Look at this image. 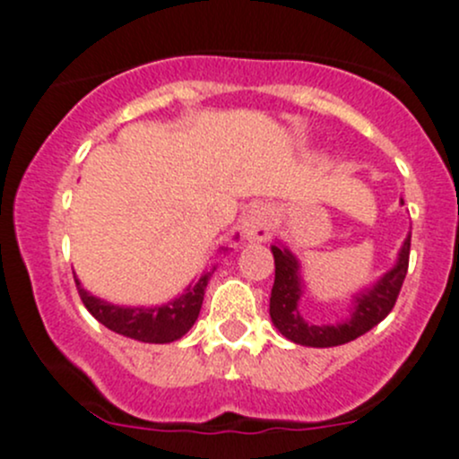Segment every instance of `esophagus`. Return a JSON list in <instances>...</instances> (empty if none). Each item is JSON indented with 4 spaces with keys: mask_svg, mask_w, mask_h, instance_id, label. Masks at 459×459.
Masks as SVG:
<instances>
[{
    "mask_svg": "<svg viewBox=\"0 0 459 459\" xmlns=\"http://www.w3.org/2000/svg\"><path fill=\"white\" fill-rule=\"evenodd\" d=\"M274 207L261 203L254 205L243 219V234L247 240H267L274 228Z\"/></svg>",
    "mask_w": 459,
    "mask_h": 459,
    "instance_id": "34e87169",
    "label": "esophagus"
}]
</instances>
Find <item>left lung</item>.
I'll list each match as a JSON object with an SVG mask.
<instances>
[{"label":"left lung","instance_id":"obj_1","mask_svg":"<svg viewBox=\"0 0 459 459\" xmlns=\"http://www.w3.org/2000/svg\"><path fill=\"white\" fill-rule=\"evenodd\" d=\"M272 254H274L276 267L270 297L272 324L279 328L283 337H288L294 343L312 348H333L352 342V339L373 330L393 310L408 272L411 236L403 240L397 265L385 272L373 290L357 297L352 316L339 325H312L303 319L301 312H299V299H301L303 290L301 281H299L297 258L292 256L290 249L276 247V245H272Z\"/></svg>","mask_w":459,"mask_h":459}]
</instances>
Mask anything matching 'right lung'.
I'll list each match as a JSON object with an SVG mask.
<instances>
[{"instance_id": "1", "label": "right lung", "mask_w": 459, "mask_h": 459, "mask_svg": "<svg viewBox=\"0 0 459 459\" xmlns=\"http://www.w3.org/2000/svg\"><path fill=\"white\" fill-rule=\"evenodd\" d=\"M210 276V272L203 274L201 279H198V283L194 285V288H189L187 292L180 299H176V301L167 303V306L162 307H149V310L147 307L111 306V303L91 297L77 279L75 285L86 310H89L100 324L107 325L108 330H113V333L117 334H125V337L138 339V342L144 343H169L183 337V334L192 328L194 321L198 319V312H201L203 297H205V288Z\"/></svg>"}]
</instances>
